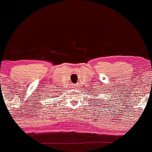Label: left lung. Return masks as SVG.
Masks as SVG:
<instances>
[{
    "label": "left lung",
    "mask_w": 152,
    "mask_h": 152,
    "mask_svg": "<svg viewBox=\"0 0 152 152\" xmlns=\"http://www.w3.org/2000/svg\"><path fill=\"white\" fill-rule=\"evenodd\" d=\"M104 101H105V100H104ZM98 103H99V104H100V105H101V106H102V104H104V103H102V101H101V102H98Z\"/></svg>",
    "instance_id": "obj_1"
}]
</instances>
